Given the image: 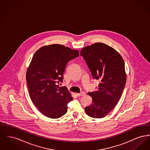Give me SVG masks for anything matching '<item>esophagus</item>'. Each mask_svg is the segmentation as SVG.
Segmentation results:
<instances>
[{"label":"esophagus","instance_id":"34e87169","mask_svg":"<svg viewBox=\"0 0 150 150\" xmlns=\"http://www.w3.org/2000/svg\"><path fill=\"white\" fill-rule=\"evenodd\" d=\"M85 94H86V93L84 92H81L80 93H76V95H77V96H78V97L83 96H84Z\"/></svg>","mask_w":150,"mask_h":150}]
</instances>
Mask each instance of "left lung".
I'll return each instance as SVG.
<instances>
[{"mask_svg":"<svg viewBox=\"0 0 150 150\" xmlns=\"http://www.w3.org/2000/svg\"><path fill=\"white\" fill-rule=\"evenodd\" d=\"M80 56L84 58L93 78L100 81L98 90L88 93L92 103L85 108L86 114L94 118H102L121 98L127 80L124 61L116 50L104 43L84 47Z\"/></svg>","mask_w":150,"mask_h":150,"instance_id":"left-lung-1","label":"left lung"}]
</instances>
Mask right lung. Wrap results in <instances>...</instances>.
Segmentation results:
<instances>
[{
	"label": "right lung",
	"mask_w": 150,
	"mask_h": 150,
	"mask_svg": "<svg viewBox=\"0 0 150 150\" xmlns=\"http://www.w3.org/2000/svg\"><path fill=\"white\" fill-rule=\"evenodd\" d=\"M79 56L78 50L61 44L40 48L35 53L26 72L30 98L45 116L57 119L67 111V104L73 100L63 81L67 64Z\"/></svg>",
	"instance_id": "1"
}]
</instances>
